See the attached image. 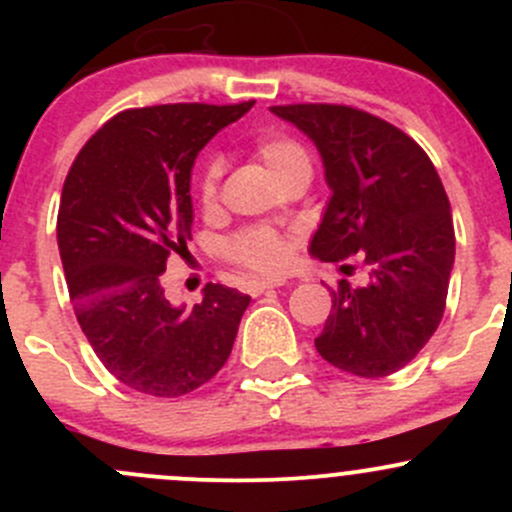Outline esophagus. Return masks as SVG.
Returning a JSON list of instances; mask_svg holds the SVG:
<instances>
[{
  "mask_svg": "<svg viewBox=\"0 0 512 512\" xmlns=\"http://www.w3.org/2000/svg\"><path fill=\"white\" fill-rule=\"evenodd\" d=\"M285 285V280H255L247 285V289H250L252 297H257V294L267 292V289H275V287H282Z\"/></svg>",
  "mask_w": 512,
  "mask_h": 512,
  "instance_id": "obj_1",
  "label": "esophagus"
}]
</instances>
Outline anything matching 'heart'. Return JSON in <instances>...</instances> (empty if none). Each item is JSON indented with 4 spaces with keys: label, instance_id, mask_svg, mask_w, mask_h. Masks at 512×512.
I'll use <instances>...</instances> for the list:
<instances>
[{
    "label": "heart",
    "instance_id": "b5f03b06",
    "mask_svg": "<svg viewBox=\"0 0 512 512\" xmlns=\"http://www.w3.org/2000/svg\"><path fill=\"white\" fill-rule=\"evenodd\" d=\"M255 153L260 158V163L267 168V173L280 185L299 173H312V158H309L307 148L294 141V138L267 136L257 143ZM218 178L220 168L218 165H210L203 175V183H200L203 208H213L215 205V198H218ZM230 257L235 262H240V265L252 267V270L275 272L287 260V245L272 230L255 227V230L242 232V235H237L230 242Z\"/></svg>",
    "mask_w": 512,
    "mask_h": 512
}]
</instances>
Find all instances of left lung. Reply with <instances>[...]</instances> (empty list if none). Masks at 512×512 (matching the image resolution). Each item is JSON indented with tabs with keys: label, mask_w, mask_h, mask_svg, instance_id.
<instances>
[{
	"label": "left lung",
	"mask_w": 512,
	"mask_h": 512,
	"mask_svg": "<svg viewBox=\"0 0 512 512\" xmlns=\"http://www.w3.org/2000/svg\"><path fill=\"white\" fill-rule=\"evenodd\" d=\"M317 146L329 203L309 255L339 262L361 252L369 280L339 282L314 347L337 369L381 379L433 337L456 260L451 203L431 158L391 123L349 106H272Z\"/></svg>",
	"instance_id": "1"
}]
</instances>
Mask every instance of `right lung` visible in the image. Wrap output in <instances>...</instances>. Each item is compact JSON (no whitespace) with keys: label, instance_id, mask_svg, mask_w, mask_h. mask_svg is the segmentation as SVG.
Returning <instances> with one entry per match:
<instances>
[{"label":"right lung","instance_id":"obj_1","mask_svg":"<svg viewBox=\"0 0 512 512\" xmlns=\"http://www.w3.org/2000/svg\"><path fill=\"white\" fill-rule=\"evenodd\" d=\"M255 101L131 108L89 138L64 180L61 265L81 332L128 389L175 399L213 379L250 297L205 285L193 309L165 299L160 275L193 227L198 153Z\"/></svg>","mask_w":512,"mask_h":512}]
</instances>
